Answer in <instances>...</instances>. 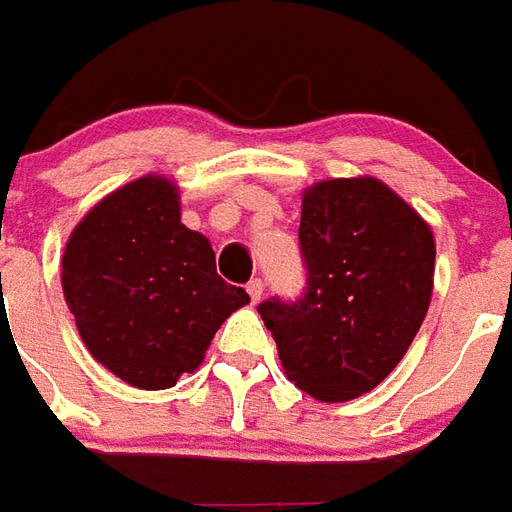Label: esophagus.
Here are the masks:
<instances>
[{"label": "esophagus", "mask_w": 512, "mask_h": 512, "mask_svg": "<svg viewBox=\"0 0 512 512\" xmlns=\"http://www.w3.org/2000/svg\"><path fill=\"white\" fill-rule=\"evenodd\" d=\"M247 292L249 297H252V305H257L260 297H263V281H260V278H252V281L247 284Z\"/></svg>", "instance_id": "esophagus-1"}]
</instances>
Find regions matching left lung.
Masks as SVG:
<instances>
[{"instance_id":"obj_1","label":"left lung","mask_w":512,"mask_h":512,"mask_svg":"<svg viewBox=\"0 0 512 512\" xmlns=\"http://www.w3.org/2000/svg\"><path fill=\"white\" fill-rule=\"evenodd\" d=\"M305 297L257 307L289 381L321 402L376 389L413 344L434 292L431 226L373 176L302 194Z\"/></svg>"}]
</instances>
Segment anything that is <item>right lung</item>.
<instances>
[{"mask_svg":"<svg viewBox=\"0 0 512 512\" xmlns=\"http://www.w3.org/2000/svg\"><path fill=\"white\" fill-rule=\"evenodd\" d=\"M62 294L91 357L136 389H170L249 302L181 223L178 186L147 173L102 197L62 252Z\"/></svg>","mask_w":512,"mask_h":512,"instance_id":"right-lung-1","label":"right lung"}]
</instances>
